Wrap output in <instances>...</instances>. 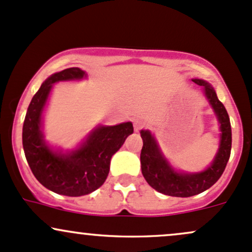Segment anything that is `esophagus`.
<instances>
[{
  "mask_svg": "<svg viewBox=\"0 0 252 252\" xmlns=\"http://www.w3.org/2000/svg\"><path fill=\"white\" fill-rule=\"evenodd\" d=\"M133 126H134V131L139 132L140 129L144 128L145 127V123L143 120H140V119H136V120H134Z\"/></svg>",
  "mask_w": 252,
  "mask_h": 252,
  "instance_id": "esophagus-1",
  "label": "esophagus"
}]
</instances>
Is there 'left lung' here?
Returning <instances> with one entry per match:
<instances>
[{"mask_svg":"<svg viewBox=\"0 0 252 252\" xmlns=\"http://www.w3.org/2000/svg\"><path fill=\"white\" fill-rule=\"evenodd\" d=\"M192 80L197 85L202 86L203 93L218 116L221 131L220 148L213 163L205 170L192 174L179 173L175 172L168 161L163 158L153 134L144 129L140 131L143 139V148L140 153L143 177L151 188L167 196L191 197L212 188L222 175L231 155L232 129L226 108L219 101L215 90L210 86V84L202 79Z\"/></svg>","mask_w":252,"mask_h":252,"instance_id":"8db88e82","label":"left lung"}]
</instances>
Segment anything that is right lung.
Wrapping results in <instances>:
<instances>
[{
  "label": "right lung",
  "mask_w": 252,
  "mask_h": 252,
  "mask_svg": "<svg viewBox=\"0 0 252 252\" xmlns=\"http://www.w3.org/2000/svg\"><path fill=\"white\" fill-rule=\"evenodd\" d=\"M78 67L50 75L32 97L23 126V147L36 179L55 193L69 197L89 194L103 185L109 173L110 158L133 133L132 123L99 126L75 150L67 154L53 151L43 139L42 113L54 83L83 79Z\"/></svg>",
  "instance_id": "right-lung-1"
}]
</instances>
